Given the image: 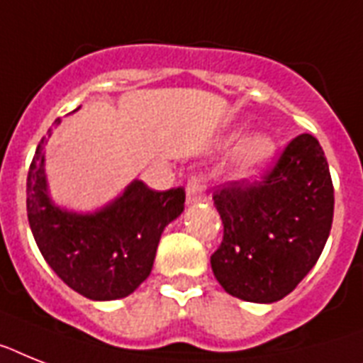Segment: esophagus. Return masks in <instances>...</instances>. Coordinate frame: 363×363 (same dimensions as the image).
I'll return each instance as SVG.
<instances>
[{
  "instance_id": "1",
  "label": "esophagus",
  "mask_w": 363,
  "mask_h": 363,
  "mask_svg": "<svg viewBox=\"0 0 363 363\" xmlns=\"http://www.w3.org/2000/svg\"><path fill=\"white\" fill-rule=\"evenodd\" d=\"M208 201L207 186L199 177H191L186 186V203L188 205H197V203Z\"/></svg>"
}]
</instances>
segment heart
<instances>
[{"instance_id": "heart-1", "label": "heart", "mask_w": 363, "mask_h": 363, "mask_svg": "<svg viewBox=\"0 0 363 363\" xmlns=\"http://www.w3.org/2000/svg\"><path fill=\"white\" fill-rule=\"evenodd\" d=\"M238 138H240V134L233 132V134H229L225 143L233 145ZM274 151H276L274 141L267 134L248 135L238 145L235 160H233V175H235V179H238V181H252V179L261 175V172L268 166V162L272 160Z\"/></svg>"}]
</instances>
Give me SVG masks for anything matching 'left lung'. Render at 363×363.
<instances>
[{
	"mask_svg": "<svg viewBox=\"0 0 363 363\" xmlns=\"http://www.w3.org/2000/svg\"><path fill=\"white\" fill-rule=\"evenodd\" d=\"M223 240L211 267L225 293L272 304L320 257L334 218V186L317 138H294L263 181L231 182L214 196Z\"/></svg>",
	"mask_w": 363,
	"mask_h": 363,
	"instance_id": "8db88e82",
	"label": "left lung"
}]
</instances>
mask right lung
I'll return each instance as SVG.
<instances>
[{
  "label": "right lung",
  "mask_w": 363,
  "mask_h": 363,
  "mask_svg": "<svg viewBox=\"0 0 363 363\" xmlns=\"http://www.w3.org/2000/svg\"><path fill=\"white\" fill-rule=\"evenodd\" d=\"M48 138L38 143L28 173L35 242L50 268L82 296L96 302L125 298L149 278L162 233L184 211V190L156 191L135 179L93 212L59 207L50 197L44 169Z\"/></svg>",
  "instance_id": "add662e5"
}]
</instances>
